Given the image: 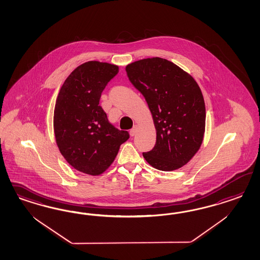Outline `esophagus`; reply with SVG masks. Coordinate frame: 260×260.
Here are the masks:
<instances>
[{
	"mask_svg": "<svg viewBox=\"0 0 260 260\" xmlns=\"http://www.w3.org/2000/svg\"><path fill=\"white\" fill-rule=\"evenodd\" d=\"M137 126H134L132 129H131V132H129V134H131V136H134L136 133H137Z\"/></svg>",
	"mask_w": 260,
	"mask_h": 260,
	"instance_id": "esophagus-1",
	"label": "esophagus"
}]
</instances>
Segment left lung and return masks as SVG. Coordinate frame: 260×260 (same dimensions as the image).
<instances>
[{
	"label": "left lung",
	"instance_id": "obj_1",
	"mask_svg": "<svg viewBox=\"0 0 260 260\" xmlns=\"http://www.w3.org/2000/svg\"><path fill=\"white\" fill-rule=\"evenodd\" d=\"M131 83L148 103L156 129L146 161L160 171L186 165L199 150L205 132L204 98L197 82L176 64L159 57L126 67Z\"/></svg>",
	"mask_w": 260,
	"mask_h": 260
}]
</instances>
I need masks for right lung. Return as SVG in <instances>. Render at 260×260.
Wrapping results in <instances>:
<instances>
[{
	"label": "right lung",
	"instance_id": "obj_1",
	"mask_svg": "<svg viewBox=\"0 0 260 260\" xmlns=\"http://www.w3.org/2000/svg\"><path fill=\"white\" fill-rule=\"evenodd\" d=\"M117 66L89 61L66 79L56 100L53 126L64 159L81 173L99 175L114 161L121 144L129 138L109 122L99 101L117 73Z\"/></svg>",
	"mask_w": 260,
	"mask_h": 260
}]
</instances>
